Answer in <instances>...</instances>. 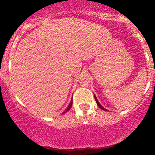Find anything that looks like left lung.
Masks as SVG:
<instances>
[{
	"mask_svg": "<svg viewBox=\"0 0 155 155\" xmlns=\"http://www.w3.org/2000/svg\"><path fill=\"white\" fill-rule=\"evenodd\" d=\"M94 98H95V101H96V103H97V106H98V107H99L100 108H101V109H104V110H106V111H107V109H104V107H102V106H101V104H100L99 101H97V97H96V96H95V95H94Z\"/></svg>",
	"mask_w": 155,
	"mask_h": 155,
	"instance_id": "left-lung-1",
	"label": "left lung"
}]
</instances>
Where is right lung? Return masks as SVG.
Returning <instances> with one entry per match:
<instances>
[{
  "mask_svg": "<svg viewBox=\"0 0 155 155\" xmlns=\"http://www.w3.org/2000/svg\"><path fill=\"white\" fill-rule=\"evenodd\" d=\"M72 104H73V101H72V100H71V101H70V104H69V106H68V108H67V109H66V110H65L64 112L63 113H62V114H64V113H65V112H68V111L69 110V109H70V108H71V107H72Z\"/></svg>",
  "mask_w": 155,
  "mask_h": 155,
  "instance_id": "right-lung-1",
  "label": "right lung"
}]
</instances>
